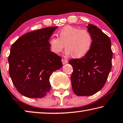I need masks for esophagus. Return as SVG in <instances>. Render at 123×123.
<instances>
[{"instance_id": "esophagus-1", "label": "esophagus", "mask_w": 123, "mask_h": 123, "mask_svg": "<svg viewBox=\"0 0 123 123\" xmlns=\"http://www.w3.org/2000/svg\"><path fill=\"white\" fill-rule=\"evenodd\" d=\"M62 63H63V64H67V63H68L67 60L63 59H62Z\"/></svg>"}]
</instances>
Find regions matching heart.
Instances as JSON below:
<instances>
[{"label":"heart","mask_w":123,"mask_h":123,"mask_svg":"<svg viewBox=\"0 0 123 123\" xmlns=\"http://www.w3.org/2000/svg\"><path fill=\"white\" fill-rule=\"evenodd\" d=\"M58 36L53 35L48 41L50 50L58 54L65 47L67 55L75 58L85 56L89 52L92 44L91 35L86 30L71 26H66L58 32Z\"/></svg>","instance_id":"heart-1"}]
</instances>
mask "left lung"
I'll list each match as a JSON object with an SVG mask.
<instances>
[{
  "instance_id": "1",
  "label": "left lung",
  "mask_w": 123,
  "mask_h": 123,
  "mask_svg": "<svg viewBox=\"0 0 123 123\" xmlns=\"http://www.w3.org/2000/svg\"><path fill=\"white\" fill-rule=\"evenodd\" d=\"M88 31L92 39L89 52L81 59H72L71 86L76 95L88 96L101 89L108 79L112 66L113 53L109 37L99 28L88 24Z\"/></svg>"
}]
</instances>
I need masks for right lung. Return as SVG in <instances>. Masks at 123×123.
Returning <instances> with one entry per match:
<instances>
[{
    "label": "right lung",
    "mask_w": 123,
    "mask_h": 123,
    "mask_svg": "<svg viewBox=\"0 0 123 123\" xmlns=\"http://www.w3.org/2000/svg\"><path fill=\"white\" fill-rule=\"evenodd\" d=\"M58 27L32 31L16 40L8 56L9 74L18 92L29 98L46 96L51 88L49 78L62 67L61 57L50 51L48 41Z\"/></svg>",
    "instance_id": "right-lung-1"
}]
</instances>
